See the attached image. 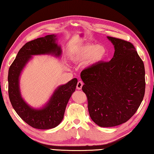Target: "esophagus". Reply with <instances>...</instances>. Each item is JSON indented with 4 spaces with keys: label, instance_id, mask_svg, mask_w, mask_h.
Returning a JSON list of instances; mask_svg holds the SVG:
<instances>
[{
    "label": "esophagus",
    "instance_id": "esophagus-1",
    "mask_svg": "<svg viewBox=\"0 0 154 154\" xmlns=\"http://www.w3.org/2000/svg\"><path fill=\"white\" fill-rule=\"evenodd\" d=\"M83 85V83L82 82V81H79V82H77V88L78 90H81L82 88V86Z\"/></svg>",
    "mask_w": 154,
    "mask_h": 154
}]
</instances>
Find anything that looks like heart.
Returning a JSON list of instances; mask_svg holds the SVG:
<instances>
[{
  "label": "heart",
  "mask_w": 154,
  "mask_h": 154,
  "mask_svg": "<svg viewBox=\"0 0 154 154\" xmlns=\"http://www.w3.org/2000/svg\"><path fill=\"white\" fill-rule=\"evenodd\" d=\"M106 49L103 45H89L74 50L70 54V58L75 62H82L88 60L90 63H97L105 58Z\"/></svg>",
  "instance_id": "1"
}]
</instances>
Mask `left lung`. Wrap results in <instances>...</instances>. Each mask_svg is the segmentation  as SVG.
<instances>
[{"instance_id":"left-lung-1","label":"left lung","mask_w":154,"mask_h":154,"mask_svg":"<svg viewBox=\"0 0 154 154\" xmlns=\"http://www.w3.org/2000/svg\"><path fill=\"white\" fill-rule=\"evenodd\" d=\"M113 44V58L81 72L91 119L100 127L126 122L139 109L145 95L143 62L133 44L107 36Z\"/></svg>"}]
</instances>
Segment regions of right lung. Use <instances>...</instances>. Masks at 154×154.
<instances>
[{
    "instance_id": "right-lung-1",
    "label": "right lung",
    "mask_w": 154,
    "mask_h": 154,
    "mask_svg": "<svg viewBox=\"0 0 154 154\" xmlns=\"http://www.w3.org/2000/svg\"><path fill=\"white\" fill-rule=\"evenodd\" d=\"M56 36L47 35L26 43L18 51L9 69L8 92L13 108L26 123L36 129H51L58 126L63 119L67 103L77 86L76 78L60 86L48 105L40 110L30 107L21 97L19 76L31 56L47 54L60 55L61 49L56 43Z\"/></svg>"
}]
</instances>
